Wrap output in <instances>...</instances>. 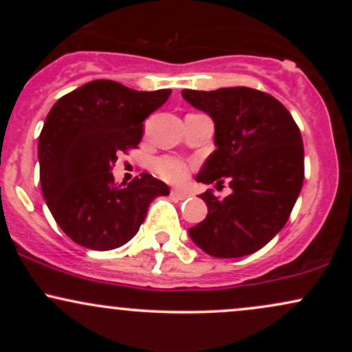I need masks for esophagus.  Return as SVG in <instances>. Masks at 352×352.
Listing matches in <instances>:
<instances>
[{"label": "esophagus", "instance_id": "esophagus-1", "mask_svg": "<svg viewBox=\"0 0 352 352\" xmlns=\"http://www.w3.org/2000/svg\"><path fill=\"white\" fill-rule=\"evenodd\" d=\"M170 197H172L173 200L180 201V200H185V199H188V197H190V193H188V192H184V190H177V188H173L172 192H170Z\"/></svg>", "mask_w": 352, "mask_h": 352}]
</instances>
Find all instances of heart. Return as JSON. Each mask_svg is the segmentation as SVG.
I'll return each mask as SVG.
<instances>
[{
	"label": "heart",
	"instance_id": "1",
	"mask_svg": "<svg viewBox=\"0 0 352 352\" xmlns=\"http://www.w3.org/2000/svg\"><path fill=\"white\" fill-rule=\"evenodd\" d=\"M153 168L162 179L172 184H182L190 173V165L177 157H160L153 164Z\"/></svg>",
	"mask_w": 352,
	"mask_h": 352
}]
</instances>
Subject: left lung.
I'll return each instance as SVG.
<instances>
[{"label": "left lung", "mask_w": 352, "mask_h": 352, "mask_svg": "<svg viewBox=\"0 0 352 352\" xmlns=\"http://www.w3.org/2000/svg\"><path fill=\"white\" fill-rule=\"evenodd\" d=\"M182 96L215 122L217 151L197 182H228L232 195L201 193L207 218L188 230L215 258L258 252L288 221L305 180V148L292 114L278 99L250 87L184 89Z\"/></svg>", "instance_id": "left-lung-1"}]
</instances>
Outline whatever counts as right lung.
<instances>
[{"label":"right lung","mask_w":352,"mask_h":352,"mask_svg":"<svg viewBox=\"0 0 352 352\" xmlns=\"http://www.w3.org/2000/svg\"><path fill=\"white\" fill-rule=\"evenodd\" d=\"M170 89L145 92L98 79L63 96L39 135V180L52 217L72 241L107 252L139 232L148 205L170 190L151 173L117 185V153L137 148L144 120Z\"/></svg>","instance_id":"right-lung-1"}]
</instances>
